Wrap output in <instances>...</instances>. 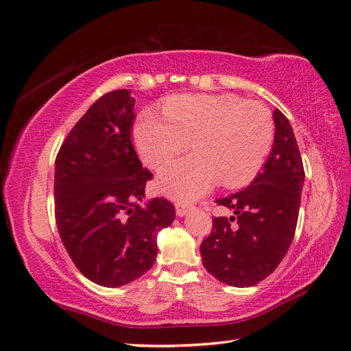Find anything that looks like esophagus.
Instances as JSON below:
<instances>
[{"label":"esophagus","instance_id":"1","mask_svg":"<svg viewBox=\"0 0 351 351\" xmlns=\"http://www.w3.org/2000/svg\"><path fill=\"white\" fill-rule=\"evenodd\" d=\"M193 207L191 204H188V202H177L176 204V213L178 216H184L188 212H191Z\"/></svg>","mask_w":351,"mask_h":351}]
</instances>
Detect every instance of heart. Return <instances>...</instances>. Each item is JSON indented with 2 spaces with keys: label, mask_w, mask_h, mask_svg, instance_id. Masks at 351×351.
I'll return each mask as SVG.
<instances>
[{
  "label": "heart",
  "mask_w": 351,
  "mask_h": 351,
  "mask_svg": "<svg viewBox=\"0 0 351 351\" xmlns=\"http://www.w3.org/2000/svg\"><path fill=\"white\" fill-rule=\"evenodd\" d=\"M163 118L139 117L134 138L147 165L160 168L188 149L193 154L162 169V192L192 201L219 180L225 188H241L260 173L275 139L271 114L258 104L230 95H182L168 99Z\"/></svg>",
  "instance_id": "b5f03b06"
}]
</instances>
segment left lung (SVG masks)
<instances>
[{"label": "left lung", "instance_id": "8db88e82", "mask_svg": "<svg viewBox=\"0 0 351 351\" xmlns=\"http://www.w3.org/2000/svg\"><path fill=\"white\" fill-rule=\"evenodd\" d=\"M274 149L255 180L227 198L216 199L232 216L213 217L202 240L206 270L232 287H252L282 261L298 225L305 169L287 117L274 111Z\"/></svg>", "mask_w": 351, "mask_h": 351}]
</instances>
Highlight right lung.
<instances>
[{"instance_id": "add662e5", "label": "right lung", "mask_w": 351, "mask_h": 351, "mask_svg": "<svg viewBox=\"0 0 351 351\" xmlns=\"http://www.w3.org/2000/svg\"><path fill=\"white\" fill-rule=\"evenodd\" d=\"M135 99L129 90L104 95L69 132L56 159V222L70 258L90 281L121 287L143 276L158 255V231L176 207L153 198V178L132 144Z\"/></svg>"}]
</instances>
